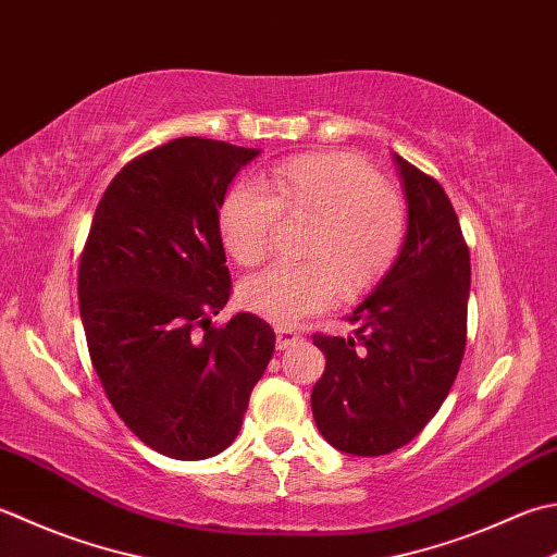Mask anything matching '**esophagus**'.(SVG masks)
Instances as JSON below:
<instances>
[{
  "label": "esophagus",
  "instance_id": "obj_1",
  "mask_svg": "<svg viewBox=\"0 0 557 557\" xmlns=\"http://www.w3.org/2000/svg\"><path fill=\"white\" fill-rule=\"evenodd\" d=\"M301 341V333L292 329H277V350H287V347L297 345Z\"/></svg>",
  "mask_w": 557,
  "mask_h": 557
}]
</instances>
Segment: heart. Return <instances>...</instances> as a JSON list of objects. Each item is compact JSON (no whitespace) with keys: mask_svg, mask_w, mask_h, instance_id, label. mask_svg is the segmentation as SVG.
Wrapping results in <instances>:
<instances>
[{"mask_svg":"<svg viewBox=\"0 0 557 557\" xmlns=\"http://www.w3.org/2000/svg\"><path fill=\"white\" fill-rule=\"evenodd\" d=\"M285 220L311 222L301 256L242 287L244 307L265 321L292 325L331 307L337 292L357 297L384 280L408 242V205L355 154H309L277 163L263 185L242 181L220 205V236L238 265L268 258Z\"/></svg>","mask_w":557,"mask_h":557,"instance_id":"1","label":"heart"}]
</instances>
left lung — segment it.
Returning <instances> with one entry per match:
<instances>
[{
	"mask_svg": "<svg viewBox=\"0 0 557 557\" xmlns=\"http://www.w3.org/2000/svg\"><path fill=\"white\" fill-rule=\"evenodd\" d=\"M408 200L398 263L352 311V337L313 335L325 372L311 391L315 428L335 449L384 456L437 416L466 350L471 256L442 185L394 154Z\"/></svg>",
	"mask_w": 557,
	"mask_h": 557,
	"instance_id": "left-lung-1",
	"label": "left lung"
}]
</instances>
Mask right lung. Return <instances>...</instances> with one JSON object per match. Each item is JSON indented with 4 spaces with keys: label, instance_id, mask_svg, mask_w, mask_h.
<instances>
[{
    "label": "right lung",
    "instance_id": "obj_1",
    "mask_svg": "<svg viewBox=\"0 0 557 557\" xmlns=\"http://www.w3.org/2000/svg\"><path fill=\"white\" fill-rule=\"evenodd\" d=\"M258 154L171 139L120 169L86 238L79 313L91 364L127 428L171 459H210L236 440L275 352L256 313L212 325L232 292L220 205Z\"/></svg>",
    "mask_w": 557,
    "mask_h": 557
}]
</instances>
